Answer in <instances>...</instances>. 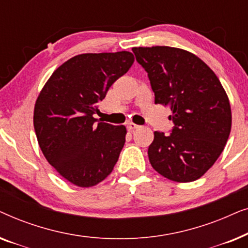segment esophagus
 Instances as JSON below:
<instances>
[{
  "label": "esophagus",
  "mask_w": 248,
  "mask_h": 248,
  "mask_svg": "<svg viewBox=\"0 0 248 248\" xmlns=\"http://www.w3.org/2000/svg\"><path fill=\"white\" fill-rule=\"evenodd\" d=\"M140 126H139V125H137V124H134V123H127V128H128V131H134V130H137V128H139Z\"/></svg>",
  "instance_id": "34e87169"
}]
</instances>
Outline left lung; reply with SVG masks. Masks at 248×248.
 I'll list each match as a JSON object with an SVG mask.
<instances>
[{
	"instance_id": "obj_1",
	"label": "left lung",
	"mask_w": 248,
	"mask_h": 248,
	"mask_svg": "<svg viewBox=\"0 0 248 248\" xmlns=\"http://www.w3.org/2000/svg\"><path fill=\"white\" fill-rule=\"evenodd\" d=\"M132 50L148 72L155 104L172 111L168 118L174 127L168 137L155 132L149 161L170 181H196L212 167L229 138V98L216 73L191 52L169 46Z\"/></svg>"
}]
</instances>
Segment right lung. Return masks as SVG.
Instances as JSON below:
<instances>
[{
  "instance_id": "add662e5",
  "label": "right lung",
  "mask_w": 248,
  "mask_h": 248,
  "mask_svg": "<svg viewBox=\"0 0 248 248\" xmlns=\"http://www.w3.org/2000/svg\"><path fill=\"white\" fill-rule=\"evenodd\" d=\"M134 62L130 52L87 53L54 71L37 97L33 127L46 160L67 182L91 187L113 171L126 127L96 122L98 103Z\"/></svg>"
}]
</instances>
